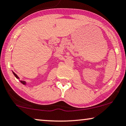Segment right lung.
I'll return each mask as SVG.
<instances>
[{
	"mask_svg": "<svg viewBox=\"0 0 126 126\" xmlns=\"http://www.w3.org/2000/svg\"><path fill=\"white\" fill-rule=\"evenodd\" d=\"M13 74H14V76H15V77H16L17 79H19V77H18V76H17V75L16 74H15V73H14V72H13ZM20 82H21V83H22V84H24V85H25V84H26V82H25V81H20Z\"/></svg>",
	"mask_w": 126,
	"mask_h": 126,
	"instance_id": "1",
	"label": "right lung"
}]
</instances>
